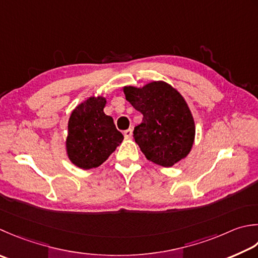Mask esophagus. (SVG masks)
<instances>
[{
	"label": "esophagus",
	"instance_id": "obj_1",
	"mask_svg": "<svg viewBox=\"0 0 258 258\" xmlns=\"http://www.w3.org/2000/svg\"><path fill=\"white\" fill-rule=\"evenodd\" d=\"M132 133H133V131L131 130V128L124 131V136H125V139H130V138H132Z\"/></svg>",
	"mask_w": 258,
	"mask_h": 258
}]
</instances>
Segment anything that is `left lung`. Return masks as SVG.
I'll return each instance as SVG.
<instances>
[{"label":"left lung","instance_id":"8db88e82","mask_svg":"<svg viewBox=\"0 0 258 258\" xmlns=\"http://www.w3.org/2000/svg\"><path fill=\"white\" fill-rule=\"evenodd\" d=\"M123 90L126 100L143 114L133 134L145 158L164 168L184 159L194 145L196 126L182 95L165 82Z\"/></svg>","mask_w":258,"mask_h":258}]
</instances>
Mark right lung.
I'll use <instances>...</instances> for the list:
<instances>
[{"label":"right lung","mask_w":258,"mask_h":258,"mask_svg":"<svg viewBox=\"0 0 258 258\" xmlns=\"http://www.w3.org/2000/svg\"><path fill=\"white\" fill-rule=\"evenodd\" d=\"M106 98L89 97L76 107L68 120L66 149L69 160L80 169L103 164L122 143L123 134L104 113Z\"/></svg>","instance_id":"right-lung-1"}]
</instances>
